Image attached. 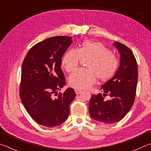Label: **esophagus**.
<instances>
[{
	"label": "esophagus",
	"instance_id": "34e87169",
	"mask_svg": "<svg viewBox=\"0 0 151 151\" xmlns=\"http://www.w3.org/2000/svg\"><path fill=\"white\" fill-rule=\"evenodd\" d=\"M75 93H76V94H80V93H81V92H82V91L79 90V89H75Z\"/></svg>",
	"mask_w": 151,
	"mask_h": 151
}]
</instances>
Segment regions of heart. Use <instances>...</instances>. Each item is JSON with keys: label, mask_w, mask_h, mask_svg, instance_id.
Segmentation results:
<instances>
[{"label": "heart", "mask_w": 151, "mask_h": 151, "mask_svg": "<svg viewBox=\"0 0 151 151\" xmlns=\"http://www.w3.org/2000/svg\"><path fill=\"white\" fill-rule=\"evenodd\" d=\"M81 58H88L86 65L87 69L78 70L68 79L70 86L79 90L90 87L96 78L100 83L109 81L118 67V60L108 48L101 42L85 40L76 50H68L64 55L62 65L66 72H74Z\"/></svg>", "instance_id": "heart-1"}]
</instances>
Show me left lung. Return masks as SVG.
I'll return each instance as SVG.
<instances>
[{
	"mask_svg": "<svg viewBox=\"0 0 151 151\" xmlns=\"http://www.w3.org/2000/svg\"><path fill=\"white\" fill-rule=\"evenodd\" d=\"M120 54L118 70L113 77L101 86L103 93L92 95L88 104L91 116L105 124L119 122L128 113L135 99L138 66L133 53L127 46L119 42L112 43ZM111 99L106 101L104 97Z\"/></svg>",
	"mask_w": 151,
	"mask_h": 151,
	"instance_id": "1",
	"label": "left lung"
}]
</instances>
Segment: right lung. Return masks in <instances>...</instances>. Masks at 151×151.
Listing matches in <instances>:
<instances>
[{"label":"right lung","instance_id":"right-lung-1","mask_svg":"<svg viewBox=\"0 0 151 151\" xmlns=\"http://www.w3.org/2000/svg\"><path fill=\"white\" fill-rule=\"evenodd\" d=\"M72 42L70 37L48 38L33 46L22 63L20 99L32 119L42 126H58L69 115L75 91L68 88L63 94L57 93L66 84L61 63Z\"/></svg>","mask_w":151,"mask_h":151}]
</instances>
